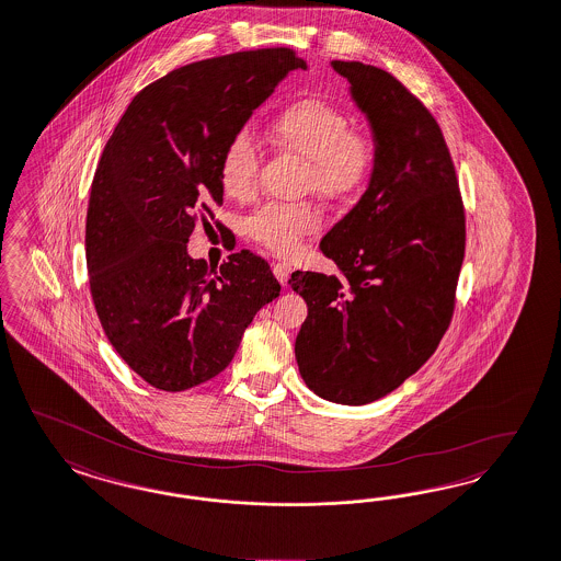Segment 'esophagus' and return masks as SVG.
Returning a JSON list of instances; mask_svg holds the SVG:
<instances>
[{
	"label": "esophagus",
	"mask_w": 561,
	"mask_h": 561,
	"mask_svg": "<svg viewBox=\"0 0 561 561\" xmlns=\"http://www.w3.org/2000/svg\"><path fill=\"white\" fill-rule=\"evenodd\" d=\"M290 273L291 267L288 263H275V265H273V275H275V279H277L282 286H286Z\"/></svg>",
	"instance_id": "esophagus-1"
}]
</instances>
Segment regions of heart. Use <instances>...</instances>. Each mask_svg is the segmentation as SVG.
<instances>
[{
	"instance_id": "b5f03b06",
	"label": "heart",
	"mask_w": 561,
	"mask_h": 561,
	"mask_svg": "<svg viewBox=\"0 0 561 561\" xmlns=\"http://www.w3.org/2000/svg\"><path fill=\"white\" fill-rule=\"evenodd\" d=\"M279 147L307 161L309 184L319 193L346 196L363 188L379 161L375 136L352 130L350 117L321 99H298L271 122ZM261 151L249 130L232 136L221 154L219 182L232 198L254 193ZM321 226V211L310 203H267L247 219L251 238L277 254H294Z\"/></svg>"
}]
</instances>
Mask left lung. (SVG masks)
Instances as JSON below:
<instances>
[{"instance_id": "1", "label": "left lung", "mask_w": 561, "mask_h": 561, "mask_svg": "<svg viewBox=\"0 0 561 561\" xmlns=\"http://www.w3.org/2000/svg\"><path fill=\"white\" fill-rule=\"evenodd\" d=\"M379 147L360 201L321 240L344 277L296 271L309 307L296 363L319 398L363 407L402 386L439 346L463 261V207L444 135L386 70L333 59Z\"/></svg>"}]
</instances>
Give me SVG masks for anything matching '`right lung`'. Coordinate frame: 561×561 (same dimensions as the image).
<instances>
[{"label": "right lung", "mask_w": 561, "mask_h": 561, "mask_svg": "<svg viewBox=\"0 0 561 561\" xmlns=\"http://www.w3.org/2000/svg\"><path fill=\"white\" fill-rule=\"evenodd\" d=\"M307 61L240 51L145 87L101 154L87 211V270L101 328L149 386L184 391L232 363L254 314L279 296L267 263L215 271L188 254L194 219L224 203L221 154L275 87Z\"/></svg>", "instance_id": "add662e5"}]
</instances>
